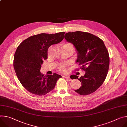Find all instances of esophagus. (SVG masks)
<instances>
[{"label":"esophagus","mask_w":127,"mask_h":127,"mask_svg":"<svg viewBox=\"0 0 127 127\" xmlns=\"http://www.w3.org/2000/svg\"><path fill=\"white\" fill-rule=\"evenodd\" d=\"M64 77L66 78L67 79H68V80H71V79L70 78V76H67V75H65V76H64Z\"/></svg>","instance_id":"esophagus-1"}]
</instances>
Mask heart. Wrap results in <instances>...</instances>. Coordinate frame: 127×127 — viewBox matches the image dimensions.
Returning a JSON list of instances; mask_svg holds the SVG:
<instances>
[{
    "label": "heart",
    "instance_id": "obj_1",
    "mask_svg": "<svg viewBox=\"0 0 127 127\" xmlns=\"http://www.w3.org/2000/svg\"><path fill=\"white\" fill-rule=\"evenodd\" d=\"M64 45H66V46H68V47H70L71 48H72L73 49V45L69 43H65ZM66 64H60L59 66V71H61V72H65L66 71Z\"/></svg>",
    "mask_w": 127,
    "mask_h": 127
}]
</instances>
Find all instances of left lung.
<instances>
[{"instance_id":"8db88e82","label":"left lung","mask_w":127,"mask_h":127,"mask_svg":"<svg viewBox=\"0 0 127 127\" xmlns=\"http://www.w3.org/2000/svg\"><path fill=\"white\" fill-rule=\"evenodd\" d=\"M64 38L75 47L77 58L76 62L85 71L84 76L72 75L71 79H78L82 86L75 92L87 95L95 92L104 82L108 71L109 57L104 42L99 37L88 32H68Z\"/></svg>"}]
</instances>
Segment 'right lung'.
I'll return each instance as SVG.
<instances>
[{
    "label": "right lung",
    "mask_w": 127,
    "mask_h": 127,
    "mask_svg": "<svg viewBox=\"0 0 127 127\" xmlns=\"http://www.w3.org/2000/svg\"><path fill=\"white\" fill-rule=\"evenodd\" d=\"M65 32L55 34L40 33L31 36L18 46L14 58V67L18 79L28 91L43 96L55 88L62 77L56 73L44 76L40 68L48 59V50L51 45L60 42Z\"/></svg>",
    "instance_id": "right-lung-1"
}]
</instances>
